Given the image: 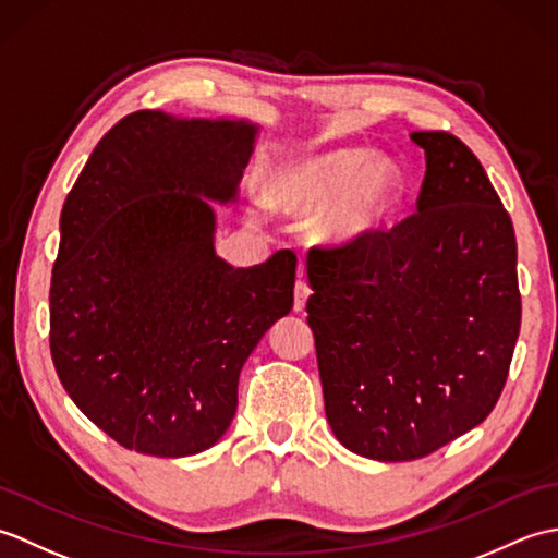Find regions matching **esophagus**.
I'll return each instance as SVG.
<instances>
[{
  "mask_svg": "<svg viewBox=\"0 0 558 558\" xmlns=\"http://www.w3.org/2000/svg\"><path fill=\"white\" fill-rule=\"evenodd\" d=\"M300 276H302V270H300ZM310 294H312V288L306 286V280L300 278L298 282H294V312H304Z\"/></svg>",
  "mask_w": 558,
  "mask_h": 558,
  "instance_id": "esophagus-1",
  "label": "esophagus"
}]
</instances>
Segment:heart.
I'll use <instances>...</instances> for the list:
<instances>
[{
    "label": "heart",
    "instance_id": "obj_1",
    "mask_svg": "<svg viewBox=\"0 0 558 558\" xmlns=\"http://www.w3.org/2000/svg\"><path fill=\"white\" fill-rule=\"evenodd\" d=\"M400 177L372 148H336L280 162L266 180V196L290 216H312L328 242H357L381 228L393 210Z\"/></svg>",
    "mask_w": 558,
    "mask_h": 558
}]
</instances>
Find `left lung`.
I'll return each instance as SVG.
<instances>
[{
    "instance_id": "8db88e82",
    "label": "left lung",
    "mask_w": 558,
    "mask_h": 558,
    "mask_svg": "<svg viewBox=\"0 0 558 558\" xmlns=\"http://www.w3.org/2000/svg\"><path fill=\"white\" fill-rule=\"evenodd\" d=\"M417 213L306 260L326 417L381 462L434 453L489 417L520 333L518 246L487 172L448 132H412Z\"/></svg>"
}]
</instances>
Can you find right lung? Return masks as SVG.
I'll return each instance as SVG.
<instances>
[{"instance_id": "1", "label": "right lung", "mask_w": 558, "mask_h": 558, "mask_svg": "<svg viewBox=\"0 0 558 558\" xmlns=\"http://www.w3.org/2000/svg\"><path fill=\"white\" fill-rule=\"evenodd\" d=\"M258 126L138 110L93 148L59 218L50 350L86 417L129 450L184 458L220 441L236 384L292 310V252L234 268L216 204H234Z\"/></svg>"}]
</instances>
